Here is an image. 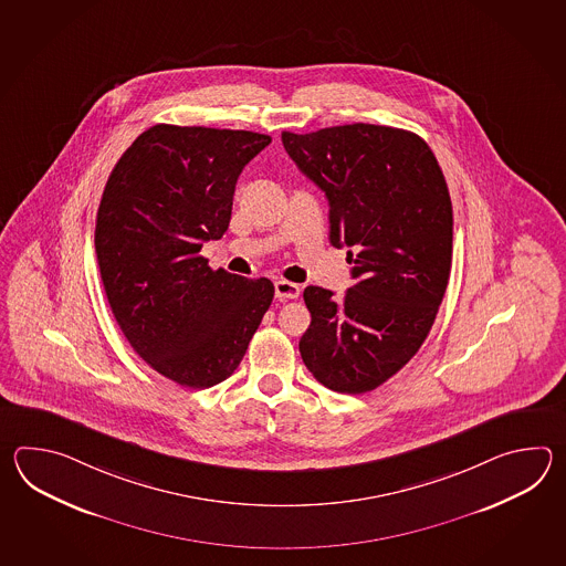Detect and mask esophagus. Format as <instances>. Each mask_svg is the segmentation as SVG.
Returning a JSON list of instances; mask_svg holds the SVG:
<instances>
[{"label": "esophagus", "mask_w": 566, "mask_h": 566, "mask_svg": "<svg viewBox=\"0 0 566 566\" xmlns=\"http://www.w3.org/2000/svg\"><path fill=\"white\" fill-rule=\"evenodd\" d=\"M301 287L297 283H291L285 279H279L275 281V295L279 300H297L300 297Z\"/></svg>", "instance_id": "obj_1"}]
</instances>
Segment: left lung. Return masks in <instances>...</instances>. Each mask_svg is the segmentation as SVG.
Wrapping results in <instances>:
<instances>
[{"mask_svg": "<svg viewBox=\"0 0 566 566\" xmlns=\"http://www.w3.org/2000/svg\"><path fill=\"white\" fill-rule=\"evenodd\" d=\"M329 202V242L348 247L356 283L342 300L310 285L301 358L317 382L361 395L419 352L446 295L453 208L446 176L417 133L354 123L281 133Z\"/></svg>", "mask_w": 566, "mask_h": 566, "instance_id": "8db88e82", "label": "left lung"}]
</instances>
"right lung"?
<instances>
[{
    "label": "right lung",
    "instance_id": "right-lung-1",
    "mask_svg": "<svg viewBox=\"0 0 566 566\" xmlns=\"http://www.w3.org/2000/svg\"><path fill=\"white\" fill-rule=\"evenodd\" d=\"M263 133L159 123L108 176L95 251L111 312L156 373L210 388L241 364L275 287L269 279L212 271L200 251L229 229L242 168Z\"/></svg>",
    "mask_w": 566,
    "mask_h": 566
}]
</instances>
